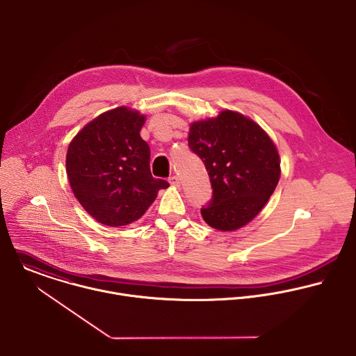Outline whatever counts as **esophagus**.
Returning <instances> with one entry per match:
<instances>
[{"mask_svg": "<svg viewBox=\"0 0 356 356\" xmlns=\"http://www.w3.org/2000/svg\"><path fill=\"white\" fill-rule=\"evenodd\" d=\"M169 183H170L172 186H179V184H180L179 176H172V177H169Z\"/></svg>", "mask_w": 356, "mask_h": 356, "instance_id": "1", "label": "esophagus"}]
</instances>
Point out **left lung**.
<instances>
[{"label": "left lung", "mask_w": 356, "mask_h": 356, "mask_svg": "<svg viewBox=\"0 0 356 356\" xmlns=\"http://www.w3.org/2000/svg\"><path fill=\"white\" fill-rule=\"evenodd\" d=\"M190 149L208 172L212 198L201 208L213 229L232 232L251 222L266 205L280 179V158L269 136L233 111L195 122Z\"/></svg>", "instance_id": "1"}]
</instances>
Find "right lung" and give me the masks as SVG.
Masks as SVG:
<instances>
[{"label": "right lung", "mask_w": 356, "mask_h": 356, "mask_svg": "<svg viewBox=\"0 0 356 356\" xmlns=\"http://www.w3.org/2000/svg\"><path fill=\"white\" fill-rule=\"evenodd\" d=\"M145 118L119 106L108 111L72 140L66 173L81 207L99 223L118 227L140 219L169 183L149 169V147L140 130Z\"/></svg>", "instance_id": "1"}]
</instances>
